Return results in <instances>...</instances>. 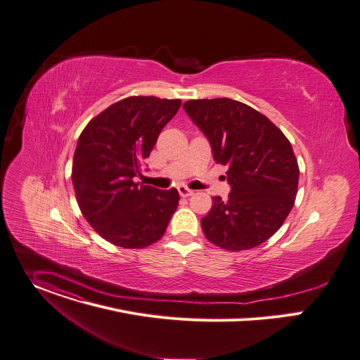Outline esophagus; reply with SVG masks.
<instances>
[{"instance_id": "obj_1", "label": "esophagus", "mask_w": 360, "mask_h": 360, "mask_svg": "<svg viewBox=\"0 0 360 360\" xmlns=\"http://www.w3.org/2000/svg\"><path fill=\"white\" fill-rule=\"evenodd\" d=\"M178 192H179V195H181L182 198H188V197H191V195L193 193L192 189H189V188H186V186H184V185L178 186Z\"/></svg>"}]
</instances>
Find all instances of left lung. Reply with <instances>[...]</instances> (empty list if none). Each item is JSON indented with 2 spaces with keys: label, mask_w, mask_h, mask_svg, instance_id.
<instances>
[{
  "label": "left lung",
  "mask_w": 360,
  "mask_h": 360,
  "mask_svg": "<svg viewBox=\"0 0 360 360\" xmlns=\"http://www.w3.org/2000/svg\"><path fill=\"white\" fill-rule=\"evenodd\" d=\"M184 109L208 138L215 162L228 168L231 185L228 198L214 197L201 219L207 240L226 251L263 244L296 201L300 169L290 141L267 116L238 101H188Z\"/></svg>",
  "instance_id": "8db88e82"
}]
</instances>
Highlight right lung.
Instances as JSON below:
<instances>
[{
	"label": "right lung",
	"mask_w": 360,
	"mask_h": 360,
	"mask_svg": "<svg viewBox=\"0 0 360 360\" xmlns=\"http://www.w3.org/2000/svg\"><path fill=\"white\" fill-rule=\"evenodd\" d=\"M181 99L130 96L94 116L80 134L72 167L79 208L93 230L123 248H145L165 234L176 211L175 188L134 181Z\"/></svg>",
	"instance_id": "obj_1"
}]
</instances>
